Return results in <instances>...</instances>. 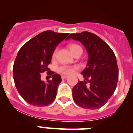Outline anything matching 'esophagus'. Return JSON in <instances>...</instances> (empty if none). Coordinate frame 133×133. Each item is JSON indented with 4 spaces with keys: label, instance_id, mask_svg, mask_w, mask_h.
Wrapping results in <instances>:
<instances>
[{
    "label": "esophagus",
    "instance_id": "esophagus-1",
    "mask_svg": "<svg viewBox=\"0 0 133 133\" xmlns=\"http://www.w3.org/2000/svg\"><path fill=\"white\" fill-rule=\"evenodd\" d=\"M62 79H66V78H68V76H66V75H62Z\"/></svg>",
    "mask_w": 133,
    "mask_h": 133
}]
</instances>
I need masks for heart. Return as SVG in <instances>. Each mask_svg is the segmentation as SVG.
Wrapping results in <instances>:
<instances>
[{"instance_id": "obj_1", "label": "heart", "mask_w": 133, "mask_h": 133, "mask_svg": "<svg viewBox=\"0 0 133 133\" xmlns=\"http://www.w3.org/2000/svg\"><path fill=\"white\" fill-rule=\"evenodd\" d=\"M70 50L73 55L76 52L78 51V50H82V51H83L82 48H81L79 45L76 44H71V45L70 46ZM56 55V50H55V51H54L53 54H52V59H55ZM76 70H77V67H75V66H61V67H60L59 69H58V71H59L61 73H62L63 75H69L74 73V72H75Z\"/></svg>"}]
</instances>
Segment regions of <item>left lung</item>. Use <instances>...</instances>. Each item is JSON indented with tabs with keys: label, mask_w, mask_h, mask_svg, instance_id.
<instances>
[{
	"label": "left lung",
	"mask_w": 133,
	"mask_h": 133,
	"mask_svg": "<svg viewBox=\"0 0 133 133\" xmlns=\"http://www.w3.org/2000/svg\"><path fill=\"white\" fill-rule=\"evenodd\" d=\"M83 44L89 59L81 74L84 81H78L72 89L74 101L87 109H97L106 104L117 87L118 69L115 53L104 41L87 31L70 34Z\"/></svg>",
	"instance_id": "obj_1"
}]
</instances>
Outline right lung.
Returning <instances> with one entry per match:
<instances>
[{
    "instance_id": "add662e5",
    "label": "right lung",
    "mask_w": 133,
    "mask_h": 133,
    "mask_svg": "<svg viewBox=\"0 0 133 133\" xmlns=\"http://www.w3.org/2000/svg\"><path fill=\"white\" fill-rule=\"evenodd\" d=\"M69 33L46 30L31 38L18 51L13 66V77L18 93L26 103L36 107L51 104L56 98L61 77L55 74L48 65L55 49ZM48 71L53 77L45 83L41 80L43 72Z\"/></svg>"
}]
</instances>
